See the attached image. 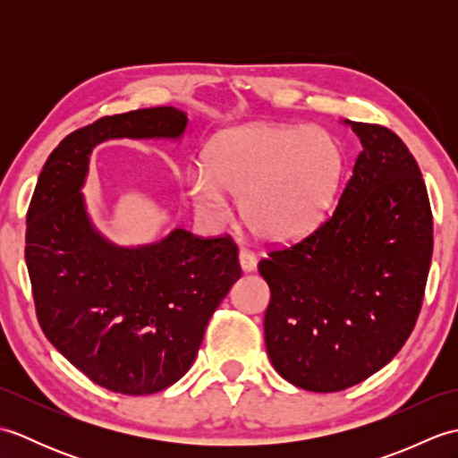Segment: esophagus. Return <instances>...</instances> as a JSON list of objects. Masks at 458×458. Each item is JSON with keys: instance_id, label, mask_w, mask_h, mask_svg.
<instances>
[{"instance_id": "34e87169", "label": "esophagus", "mask_w": 458, "mask_h": 458, "mask_svg": "<svg viewBox=\"0 0 458 458\" xmlns=\"http://www.w3.org/2000/svg\"><path fill=\"white\" fill-rule=\"evenodd\" d=\"M238 259H240V267L244 274H250V271H254L258 266V258L251 254L250 250H240Z\"/></svg>"}]
</instances>
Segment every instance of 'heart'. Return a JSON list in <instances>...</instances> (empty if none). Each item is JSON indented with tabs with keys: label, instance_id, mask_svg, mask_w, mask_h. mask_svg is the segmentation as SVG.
Returning a JSON list of instances; mask_svg holds the SVG:
<instances>
[{
	"label": "heart",
	"instance_id": "heart-1",
	"mask_svg": "<svg viewBox=\"0 0 458 458\" xmlns=\"http://www.w3.org/2000/svg\"><path fill=\"white\" fill-rule=\"evenodd\" d=\"M343 173V151L328 133L276 123H246L218 133L191 174L192 207L210 222L226 220V194L240 199L256 236L291 242L325 216Z\"/></svg>",
	"mask_w": 458,
	"mask_h": 458
}]
</instances>
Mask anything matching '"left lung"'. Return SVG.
<instances>
[{"label":"left lung","mask_w":458,"mask_h":458,"mask_svg":"<svg viewBox=\"0 0 458 458\" xmlns=\"http://www.w3.org/2000/svg\"><path fill=\"white\" fill-rule=\"evenodd\" d=\"M362 143L323 226L259 261L271 299L266 348L309 392L364 382L400 352L420 317L433 218L420 165L394 131L344 120Z\"/></svg>","instance_id":"8db88e82"}]
</instances>
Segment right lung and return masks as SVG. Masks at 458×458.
<instances>
[{"mask_svg":"<svg viewBox=\"0 0 458 458\" xmlns=\"http://www.w3.org/2000/svg\"><path fill=\"white\" fill-rule=\"evenodd\" d=\"M187 114L159 106L106 115L48 155L27 212L25 261L37 318L68 362L106 390L148 395L189 372L208 320L242 276L232 238L182 228L145 246L96 230L82 189L108 140H173Z\"/></svg>","mask_w":458,"mask_h":458,"instance_id":"obj_1","label":"right lung"}]
</instances>
